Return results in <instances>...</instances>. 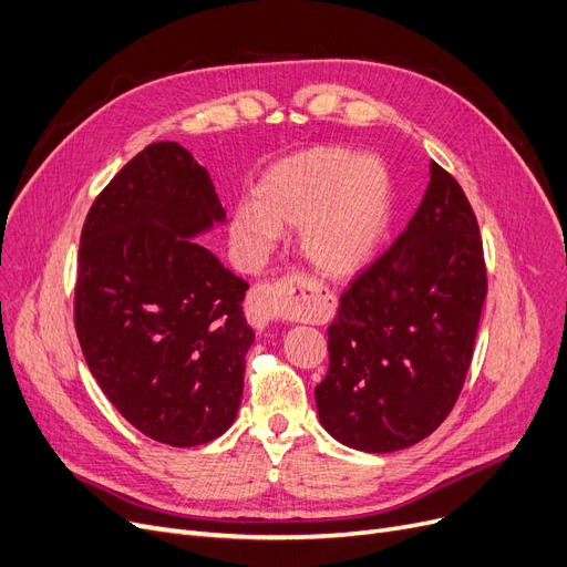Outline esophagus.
I'll return each instance as SVG.
<instances>
[{"instance_id":"1","label":"esophagus","mask_w":567,"mask_h":567,"mask_svg":"<svg viewBox=\"0 0 567 567\" xmlns=\"http://www.w3.org/2000/svg\"><path fill=\"white\" fill-rule=\"evenodd\" d=\"M296 292H305L302 279H281L271 286L256 288L246 302L248 321L260 330L267 328L269 323H275L281 316L284 307H288L292 298H296Z\"/></svg>"}]
</instances>
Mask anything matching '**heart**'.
Returning a JSON list of instances; mask_svg holds the SVG:
<instances>
[{
    "instance_id": "obj_1",
    "label": "heart",
    "mask_w": 567,
    "mask_h": 567,
    "mask_svg": "<svg viewBox=\"0 0 567 567\" xmlns=\"http://www.w3.org/2000/svg\"><path fill=\"white\" fill-rule=\"evenodd\" d=\"M391 205V176L379 157L313 146L265 169L254 202L237 207L230 237L239 260L258 267L284 225H300L305 258L328 277H351L374 258Z\"/></svg>"
}]
</instances>
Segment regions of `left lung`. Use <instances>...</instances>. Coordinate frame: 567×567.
<instances>
[{
	"label": "left lung",
	"mask_w": 567,
	"mask_h": 567,
	"mask_svg": "<svg viewBox=\"0 0 567 567\" xmlns=\"http://www.w3.org/2000/svg\"><path fill=\"white\" fill-rule=\"evenodd\" d=\"M484 300L477 216L458 181L430 163L406 230L339 300L316 386L321 425L368 454L425 440L461 395Z\"/></svg>",
	"instance_id": "1"
}]
</instances>
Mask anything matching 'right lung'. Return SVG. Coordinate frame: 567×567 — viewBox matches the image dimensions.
<instances>
[{
	"instance_id": "1",
	"label": "right lung",
	"mask_w": 567,
	"mask_h": 567,
	"mask_svg": "<svg viewBox=\"0 0 567 567\" xmlns=\"http://www.w3.org/2000/svg\"><path fill=\"white\" fill-rule=\"evenodd\" d=\"M225 220L209 172L176 142L146 146L87 212L74 326L100 389L169 446L220 437L237 416L248 284L195 241Z\"/></svg>"
}]
</instances>
